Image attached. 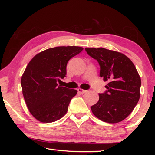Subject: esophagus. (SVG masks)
<instances>
[{"instance_id":"34e87169","label":"esophagus","mask_w":155,"mask_h":155,"mask_svg":"<svg viewBox=\"0 0 155 155\" xmlns=\"http://www.w3.org/2000/svg\"><path fill=\"white\" fill-rule=\"evenodd\" d=\"M77 90H78V93H80V94H84V93H85L86 91H87V90H83V89H81V88H78Z\"/></svg>"}]
</instances>
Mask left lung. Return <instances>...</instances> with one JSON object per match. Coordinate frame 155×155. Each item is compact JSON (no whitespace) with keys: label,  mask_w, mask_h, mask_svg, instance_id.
Here are the masks:
<instances>
[{"label":"left lung","mask_w":155,"mask_h":155,"mask_svg":"<svg viewBox=\"0 0 155 155\" xmlns=\"http://www.w3.org/2000/svg\"><path fill=\"white\" fill-rule=\"evenodd\" d=\"M98 62L100 77L109 81L107 90L99 94L98 103L91 111L102 121L117 123L130 114L140 97L141 78L129 58L120 52L104 48H85Z\"/></svg>","instance_id":"8db88e82"}]
</instances>
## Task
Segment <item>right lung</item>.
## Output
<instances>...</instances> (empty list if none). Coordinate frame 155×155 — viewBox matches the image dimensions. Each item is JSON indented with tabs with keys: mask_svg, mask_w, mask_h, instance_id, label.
<instances>
[{
	"mask_svg": "<svg viewBox=\"0 0 155 155\" xmlns=\"http://www.w3.org/2000/svg\"><path fill=\"white\" fill-rule=\"evenodd\" d=\"M78 46H58L46 49L28 63L21 78L22 94L33 116L44 123L59 120L68 111L77 91L58 85L66 74L69 60L82 51Z\"/></svg>",
	"mask_w": 155,
	"mask_h": 155,
	"instance_id": "obj_1",
	"label": "right lung"
}]
</instances>
